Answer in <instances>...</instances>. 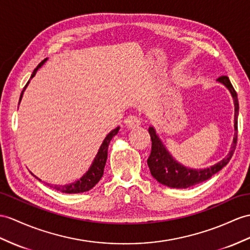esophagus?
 <instances>
[{
	"instance_id": "obj_1",
	"label": "esophagus",
	"mask_w": 250,
	"mask_h": 250,
	"mask_svg": "<svg viewBox=\"0 0 250 250\" xmlns=\"http://www.w3.org/2000/svg\"><path fill=\"white\" fill-rule=\"evenodd\" d=\"M124 123L128 128H136V127L141 124V121H140L137 115H128V117L124 120Z\"/></svg>"
}]
</instances>
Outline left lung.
<instances>
[{
	"label": "left lung",
	"mask_w": 250,
	"mask_h": 250,
	"mask_svg": "<svg viewBox=\"0 0 250 250\" xmlns=\"http://www.w3.org/2000/svg\"><path fill=\"white\" fill-rule=\"evenodd\" d=\"M217 81L224 83L232 94L234 99V138L233 144L229 155L224 158L222 161L214 164V166L206 168V169H191L187 168L184 166H181L177 161L173 159V157L169 155L167 148L164 147L161 140L156 135V131L153 127H149L148 132L151 139V150L150 155L147 159V164L149 167L150 174L160 184L167 186L169 188H187L192 186H195L204 182L211 178L213 175L220 172L221 169L226 166L232 157L237 142V115H239V101H237V94L231 84L228 76L224 75L217 78Z\"/></svg>",
	"instance_id": "left-lung-1"
}]
</instances>
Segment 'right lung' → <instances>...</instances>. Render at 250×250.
<instances>
[{
  "mask_svg": "<svg viewBox=\"0 0 250 250\" xmlns=\"http://www.w3.org/2000/svg\"><path fill=\"white\" fill-rule=\"evenodd\" d=\"M45 60L46 59L42 60V62L37 65V68L34 70L30 78H33L35 76L36 72H37V70L40 68V66L44 63ZM29 83V81L27 82V83ZM27 83L25 84V87L23 88V91H22L21 96H20V101L22 99V94L24 92V90H25ZM118 131H119V127H117V128L113 129L110 133H108L107 137L104 140V142H103V144L101 145V147L99 149V153H97L96 157L94 158V161L92 162V166L90 167L89 171L86 174H84L81 179L77 180L76 182H73V184H71V185L54 186L55 190L60 191L62 193H68V194L83 193V192H87V191L91 190V188H92L97 184V182L101 180L103 174H104V167H105V164H106V161H107L108 146H109V143H110V141H111V139L115 135H117ZM50 187H53V186H50Z\"/></svg>",
  "mask_w": 250,
  "mask_h": 250,
  "instance_id": "add662e5",
  "label": "right lung"
}]
</instances>
